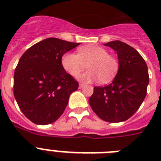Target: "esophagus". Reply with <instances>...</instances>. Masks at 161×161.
<instances>
[{
    "label": "esophagus",
    "mask_w": 161,
    "mask_h": 161,
    "mask_svg": "<svg viewBox=\"0 0 161 161\" xmlns=\"http://www.w3.org/2000/svg\"><path fill=\"white\" fill-rule=\"evenodd\" d=\"M85 84H81V83H80V85H79V88L80 89H82V88L84 87V86H85Z\"/></svg>",
    "instance_id": "esophagus-1"
}]
</instances>
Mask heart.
<instances>
[{
	"label": "heart",
	"instance_id": "obj_1",
	"mask_svg": "<svg viewBox=\"0 0 161 161\" xmlns=\"http://www.w3.org/2000/svg\"><path fill=\"white\" fill-rule=\"evenodd\" d=\"M64 70L76 77L87 65L89 70L80 76L84 82L97 80L102 84L109 82L117 74L119 62L114 55L108 53L106 48L96 45H88L78 48L76 54H64L61 59Z\"/></svg>",
	"mask_w": 161,
	"mask_h": 161
}]
</instances>
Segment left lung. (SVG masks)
Segmentation results:
<instances>
[{"instance_id": "obj_1", "label": "left lung", "mask_w": 161, "mask_h": 161, "mask_svg": "<svg viewBox=\"0 0 161 161\" xmlns=\"http://www.w3.org/2000/svg\"><path fill=\"white\" fill-rule=\"evenodd\" d=\"M117 52L119 68L111 84L95 86L89 102L95 114L109 123L130 119L147 95L149 76L146 62L135 48L121 41L105 44Z\"/></svg>"}]
</instances>
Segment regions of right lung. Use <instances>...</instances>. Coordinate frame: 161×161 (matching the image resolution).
Returning <instances> with one entry per match:
<instances>
[{
  "instance_id": "1",
  "label": "right lung",
  "mask_w": 161,
  "mask_h": 161,
  "mask_svg": "<svg viewBox=\"0 0 161 161\" xmlns=\"http://www.w3.org/2000/svg\"><path fill=\"white\" fill-rule=\"evenodd\" d=\"M56 38L37 42L21 56L14 76V94L25 117L38 125L54 123L65 110L79 84L65 72L62 56L79 46Z\"/></svg>"
}]
</instances>
